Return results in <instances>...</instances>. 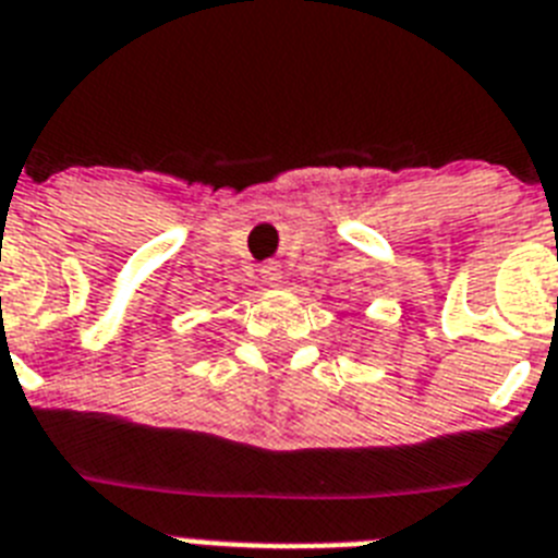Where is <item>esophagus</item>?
<instances>
[{
	"label": "esophagus",
	"mask_w": 558,
	"mask_h": 558,
	"mask_svg": "<svg viewBox=\"0 0 558 558\" xmlns=\"http://www.w3.org/2000/svg\"><path fill=\"white\" fill-rule=\"evenodd\" d=\"M260 278H264L266 287H278L280 280H283V271H280L275 264H266L260 266Z\"/></svg>",
	"instance_id": "34e87169"
}]
</instances>
